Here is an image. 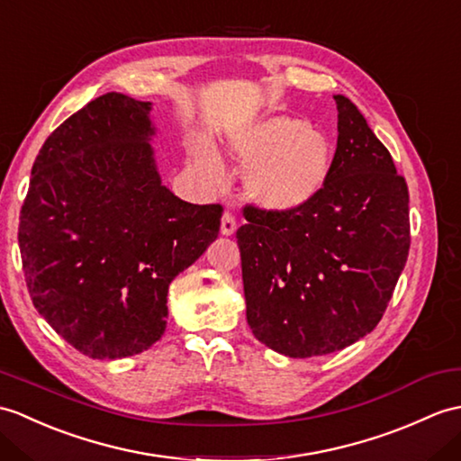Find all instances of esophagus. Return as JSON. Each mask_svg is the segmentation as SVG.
<instances>
[{"mask_svg": "<svg viewBox=\"0 0 461 461\" xmlns=\"http://www.w3.org/2000/svg\"><path fill=\"white\" fill-rule=\"evenodd\" d=\"M235 230H238V223H235V218L231 216V213H223V216H221V226H220L221 235H233Z\"/></svg>", "mask_w": 461, "mask_h": 461, "instance_id": "obj_1", "label": "esophagus"}]
</instances>
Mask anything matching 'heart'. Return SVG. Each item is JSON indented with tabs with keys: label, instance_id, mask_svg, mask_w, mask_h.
I'll return each mask as SVG.
<instances>
[{
	"label": "heart",
	"instance_id": "obj_1",
	"mask_svg": "<svg viewBox=\"0 0 461 461\" xmlns=\"http://www.w3.org/2000/svg\"><path fill=\"white\" fill-rule=\"evenodd\" d=\"M230 151L248 167L245 194L259 210L291 216L322 194L334 167V149L314 125L294 115H269L241 127L230 139ZM198 158L213 178L223 173L221 160L206 143Z\"/></svg>",
	"mask_w": 461,
	"mask_h": 461
}]
</instances>
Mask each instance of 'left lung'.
I'll list each match as a JSON object with an SVG mask.
<instances>
[{
    "label": "left lung",
    "instance_id": "obj_1",
    "mask_svg": "<svg viewBox=\"0 0 461 461\" xmlns=\"http://www.w3.org/2000/svg\"><path fill=\"white\" fill-rule=\"evenodd\" d=\"M338 147L308 208H245L238 230L248 324L286 357L339 351L375 330L411 245L409 188L357 105L341 94Z\"/></svg>",
    "mask_w": 461,
    "mask_h": 461
}]
</instances>
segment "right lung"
Returning a JSON list of instances; mask_svg holds the SVG:
<instances>
[{
	"mask_svg": "<svg viewBox=\"0 0 461 461\" xmlns=\"http://www.w3.org/2000/svg\"><path fill=\"white\" fill-rule=\"evenodd\" d=\"M153 104L108 92L55 130L31 170L19 249L37 312L92 359L165 334L175 276L216 241L221 206L160 180Z\"/></svg>",
	"mask_w": 461,
	"mask_h": 461,
	"instance_id": "add662e5",
	"label": "right lung"
}]
</instances>
